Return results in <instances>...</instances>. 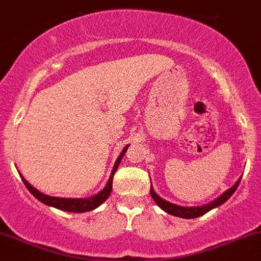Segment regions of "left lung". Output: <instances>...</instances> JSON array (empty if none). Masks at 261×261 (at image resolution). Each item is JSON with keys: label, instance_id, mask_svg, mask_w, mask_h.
<instances>
[{"label": "left lung", "instance_id": "8db88e82", "mask_svg": "<svg viewBox=\"0 0 261 261\" xmlns=\"http://www.w3.org/2000/svg\"><path fill=\"white\" fill-rule=\"evenodd\" d=\"M240 180L241 179L238 180L232 188L227 189V190L225 191L224 194H221L218 199H215L214 201L209 202V204L202 205V206L186 207V206H180V205H176V204H172V202L166 201V200H164L163 197L159 196L158 194L153 191L152 186L150 188V194H151V197L155 200L156 204H158L164 211H166L167 214H170V215H174V216H177V218H184V219H194V218H199V216L204 215V214H206L207 211L213 210L214 207H218L220 206V205H223L224 202L235 193V190H237L238 186H239Z\"/></svg>", "mask_w": 261, "mask_h": 261}]
</instances>
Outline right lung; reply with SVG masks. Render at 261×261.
<instances>
[{
  "instance_id": "add662e5",
  "label": "right lung",
  "mask_w": 261,
  "mask_h": 261,
  "mask_svg": "<svg viewBox=\"0 0 261 261\" xmlns=\"http://www.w3.org/2000/svg\"><path fill=\"white\" fill-rule=\"evenodd\" d=\"M127 147L128 145H126L125 147L122 149L121 153L120 156L117 158L116 163H115L114 169H112L111 175H110V179L106 184L105 188L97 193L96 195L91 196V197H87V199H70V197H56V196H48L46 194H42L41 191H38L37 189H35L31 184L27 180H24V177L22 176V181L23 184L26 185V188L29 189L30 193L32 194L38 201H41L42 204L48 205V206L52 207H56V209L62 210V211H68V213H86V211H91L96 209V207L100 206L102 202H105L108 200V197L110 196L112 190V179H114V175L116 172L117 167H119L120 163H121V159L122 156L125 155V152L127 151Z\"/></svg>"
}]
</instances>
